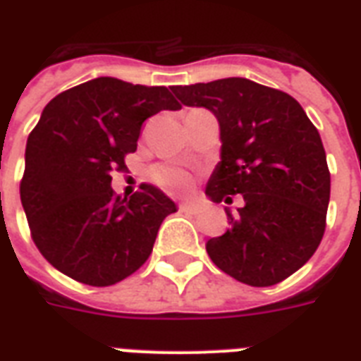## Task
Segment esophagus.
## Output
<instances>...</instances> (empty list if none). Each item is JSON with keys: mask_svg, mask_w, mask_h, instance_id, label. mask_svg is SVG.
Returning <instances> with one entry per match:
<instances>
[{"mask_svg": "<svg viewBox=\"0 0 361 361\" xmlns=\"http://www.w3.org/2000/svg\"><path fill=\"white\" fill-rule=\"evenodd\" d=\"M181 212H187V214H200V206L197 202H181L180 204Z\"/></svg>", "mask_w": 361, "mask_h": 361, "instance_id": "1", "label": "esophagus"}]
</instances>
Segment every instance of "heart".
Returning <instances> with one entry per match:
<instances>
[{"label":"heart","instance_id":"1","mask_svg":"<svg viewBox=\"0 0 361 361\" xmlns=\"http://www.w3.org/2000/svg\"><path fill=\"white\" fill-rule=\"evenodd\" d=\"M152 180L161 187L172 189V191H185L189 183H191L189 176L183 170L174 169V166H157V169H153Z\"/></svg>","mask_w":361,"mask_h":361}]
</instances>
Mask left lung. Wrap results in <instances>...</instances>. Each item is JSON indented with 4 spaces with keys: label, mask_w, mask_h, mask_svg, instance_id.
Wrapping results in <instances>:
<instances>
[{
    "label": "left lung",
    "mask_w": 361,
    "mask_h": 361,
    "mask_svg": "<svg viewBox=\"0 0 361 361\" xmlns=\"http://www.w3.org/2000/svg\"><path fill=\"white\" fill-rule=\"evenodd\" d=\"M172 93L219 121L221 161L206 197H243L236 215L225 209L231 228L206 243L209 258L245 285H277L324 236L330 170L319 130L288 93L247 78L172 86Z\"/></svg>",
    "instance_id": "1"
}]
</instances>
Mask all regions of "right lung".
Masks as SVG:
<instances>
[{"label": "right lung", "mask_w": 361, "mask_h": 361, "mask_svg": "<svg viewBox=\"0 0 361 361\" xmlns=\"http://www.w3.org/2000/svg\"><path fill=\"white\" fill-rule=\"evenodd\" d=\"M164 86L99 76L44 106L25 144L22 208L42 257L84 285L110 286L146 262L164 217L178 212L159 187L116 195L112 172L135 152L140 127L180 110Z\"/></svg>", "instance_id": "right-lung-1"}]
</instances>
